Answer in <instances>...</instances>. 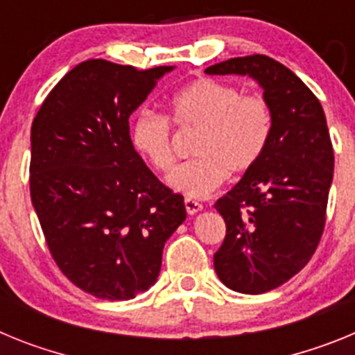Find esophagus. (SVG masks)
Segmentation results:
<instances>
[{
    "instance_id": "34e87169",
    "label": "esophagus",
    "mask_w": 355,
    "mask_h": 355,
    "mask_svg": "<svg viewBox=\"0 0 355 355\" xmlns=\"http://www.w3.org/2000/svg\"><path fill=\"white\" fill-rule=\"evenodd\" d=\"M184 205H186V211H187V214H196V212H200L203 209V205L200 202H196V200H193V198H186L184 200Z\"/></svg>"
}]
</instances>
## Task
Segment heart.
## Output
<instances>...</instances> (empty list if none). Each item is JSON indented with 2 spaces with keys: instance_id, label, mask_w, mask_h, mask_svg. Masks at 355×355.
<instances>
[{
  "instance_id": "1",
  "label": "heart",
  "mask_w": 355,
  "mask_h": 355,
  "mask_svg": "<svg viewBox=\"0 0 355 355\" xmlns=\"http://www.w3.org/2000/svg\"><path fill=\"white\" fill-rule=\"evenodd\" d=\"M169 119L180 130H198L195 159L169 173L168 184L191 198H207L227 178L254 169L266 153L273 132L270 105L259 94H241L232 84L202 78L169 101ZM143 110L130 126V139L148 164L166 173L175 162L171 123Z\"/></svg>"
}]
</instances>
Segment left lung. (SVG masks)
Instances as JSON below:
<instances>
[{"label": "left lung", "instance_id": "8db88e82", "mask_svg": "<svg viewBox=\"0 0 355 355\" xmlns=\"http://www.w3.org/2000/svg\"><path fill=\"white\" fill-rule=\"evenodd\" d=\"M207 75H248L273 114L266 153L216 202L227 236L214 270L245 295L271 291L309 263L325 227L334 153L322 103L291 69L266 55L236 57Z\"/></svg>", "mask_w": 355, "mask_h": 355}]
</instances>
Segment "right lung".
Instances as JSON below:
<instances>
[{
	"instance_id": "1",
	"label": "right lung",
	"mask_w": 355,
	"mask_h": 355,
	"mask_svg": "<svg viewBox=\"0 0 355 355\" xmlns=\"http://www.w3.org/2000/svg\"><path fill=\"white\" fill-rule=\"evenodd\" d=\"M171 69L85 60L51 89L32 123L33 209L57 266L92 297L148 291L164 243L186 220L184 196L144 164L128 126Z\"/></svg>"
}]
</instances>
